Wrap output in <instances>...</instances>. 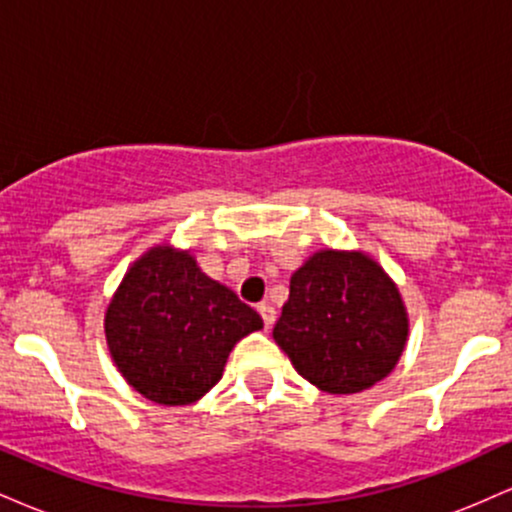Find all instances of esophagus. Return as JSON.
<instances>
[{"mask_svg": "<svg viewBox=\"0 0 512 512\" xmlns=\"http://www.w3.org/2000/svg\"><path fill=\"white\" fill-rule=\"evenodd\" d=\"M257 313H260L264 327L269 330V327H272L274 320H276V310L269 303H260V305H257Z\"/></svg>", "mask_w": 512, "mask_h": 512, "instance_id": "1", "label": "esophagus"}]
</instances>
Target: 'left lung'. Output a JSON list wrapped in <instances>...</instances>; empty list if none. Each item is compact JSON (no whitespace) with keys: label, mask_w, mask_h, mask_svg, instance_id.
Returning <instances> with one entry per match:
<instances>
[{"label":"left lung","mask_w":512,"mask_h":512,"mask_svg":"<svg viewBox=\"0 0 512 512\" xmlns=\"http://www.w3.org/2000/svg\"><path fill=\"white\" fill-rule=\"evenodd\" d=\"M407 327L397 286L378 264L322 250L293 272L274 339L308 383L351 395L397 366Z\"/></svg>","instance_id":"1"}]
</instances>
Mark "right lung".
Returning <instances> with one entry per match:
<instances>
[{
	"label": "right lung",
	"instance_id": "add662e5",
	"mask_svg": "<svg viewBox=\"0 0 512 512\" xmlns=\"http://www.w3.org/2000/svg\"><path fill=\"white\" fill-rule=\"evenodd\" d=\"M262 317L192 255L156 248L129 269L105 313L115 366L139 395L190 404L221 380L226 358Z\"/></svg>",
	"mask_w": 512,
	"mask_h": 512
}]
</instances>
